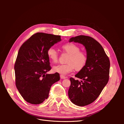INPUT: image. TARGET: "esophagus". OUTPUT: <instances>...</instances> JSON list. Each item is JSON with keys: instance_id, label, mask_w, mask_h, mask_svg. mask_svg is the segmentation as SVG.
Masks as SVG:
<instances>
[{"instance_id": "obj_1", "label": "esophagus", "mask_w": 124, "mask_h": 124, "mask_svg": "<svg viewBox=\"0 0 124 124\" xmlns=\"http://www.w3.org/2000/svg\"><path fill=\"white\" fill-rule=\"evenodd\" d=\"M60 77H61L62 79H65V78H66V77L64 76H63V75H61V76H60Z\"/></svg>"}]
</instances>
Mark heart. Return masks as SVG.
<instances>
[{
	"label": "heart",
	"mask_w": 124,
	"mask_h": 124,
	"mask_svg": "<svg viewBox=\"0 0 124 124\" xmlns=\"http://www.w3.org/2000/svg\"><path fill=\"white\" fill-rule=\"evenodd\" d=\"M62 48L69 55L66 61L67 63L53 67L54 72L65 75L72 72L74 69L79 71L84 68L87 62V56L85 52L80 51L79 46L73 43H67L63 44ZM47 55L51 62L54 63L58 62V53L53 47L48 48Z\"/></svg>",
	"instance_id": "heart-1"
}]
</instances>
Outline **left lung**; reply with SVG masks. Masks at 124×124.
<instances>
[{"mask_svg": "<svg viewBox=\"0 0 124 124\" xmlns=\"http://www.w3.org/2000/svg\"><path fill=\"white\" fill-rule=\"evenodd\" d=\"M73 41L85 46L87 62L84 68L75 75L81 81L70 78L68 96L73 103L83 107L98 98L108 83L110 62L101 45L92 37L80 35L71 38L69 42Z\"/></svg>", "mask_w": 124, "mask_h": 124, "instance_id": "8db88e82", "label": "left lung"}]
</instances>
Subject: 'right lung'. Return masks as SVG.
I'll return each mask as SVG.
<instances>
[{"mask_svg": "<svg viewBox=\"0 0 124 124\" xmlns=\"http://www.w3.org/2000/svg\"><path fill=\"white\" fill-rule=\"evenodd\" d=\"M61 41V36L37 32L22 45L14 65L16 85L27 102L42 103L51 86L60 80L59 74H46L51 69L48 48Z\"/></svg>", "mask_w": 124, "mask_h": 124, "instance_id": "1", "label": "right lung"}]
</instances>
